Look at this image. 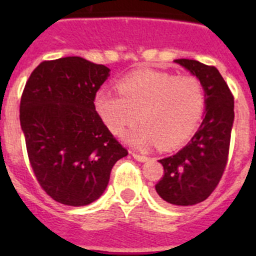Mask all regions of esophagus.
Segmentation results:
<instances>
[{"label": "esophagus", "instance_id": "esophagus-1", "mask_svg": "<svg viewBox=\"0 0 256 256\" xmlns=\"http://www.w3.org/2000/svg\"><path fill=\"white\" fill-rule=\"evenodd\" d=\"M131 154H132V157L135 160H138V162H144L147 160L146 156H144V154H135V152H131Z\"/></svg>", "mask_w": 256, "mask_h": 256}]
</instances>
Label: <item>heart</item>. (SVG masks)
I'll return each mask as SVG.
<instances>
[{
    "label": "heart",
    "mask_w": 256,
    "mask_h": 256,
    "mask_svg": "<svg viewBox=\"0 0 256 256\" xmlns=\"http://www.w3.org/2000/svg\"><path fill=\"white\" fill-rule=\"evenodd\" d=\"M94 102L102 120L116 135L138 116L141 122L125 135L134 146L158 144L161 148H172L197 128L206 109V90L190 74L144 69L121 79L118 92L99 90Z\"/></svg>",
    "instance_id": "obj_1"
}]
</instances>
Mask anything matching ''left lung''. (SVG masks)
Masks as SVG:
<instances>
[{
    "mask_svg": "<svg viewBox=\"0 0 256 256\" xmlns=\"http://www.w3.org/2000/svg\"><path fill=\"white\" fill-rule=\"evenodd\" d=\"M204 85L206 114L190 141L172 156L160 160L164 176L157 194L170 204L193 206L212 194L228 162L234 121V96L218 69L193 59H176Z\"/></svg>",
    "mask_w": 256,
    "mask_h": 256,
    "instance_id": "left-lung-1",
    "label": "left lung"
}]
</instances>
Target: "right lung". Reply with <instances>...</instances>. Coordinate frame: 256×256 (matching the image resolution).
Returning <instances> with one entry per match:
<instances>
[{"label": "right lung", "instance_id": "obj_1", "mask_svg": "<svg viewBox=\"0 0 256 256\" xmlns=\"http://www.w3.org/2000/svg\"><path fill=\"white\" fill-rule=\"evenodd\" d=\"M109 72L80 56L44 60L23 89L20 121L30 164L43 190L62 204L96 200L114 164L128 156L95 110Z\"/></svg>", "mask_w": 256, "mask_h": 256}]
</instances>
